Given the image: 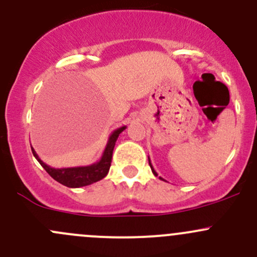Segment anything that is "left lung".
Segmentation results:
<instances>
[{"label":"left lung","instance_id":"obj_1","mask_svg":"<svg viewBox=\"0 0 257 257\" xmlns=\"http://www.w3.org/2000/svg\"><path fill=\"white\" fill-rule=\"evenodd\" d=\"M148 160H149V165H150V168H152V172H153V174H154L155 177H158L157 172H155V170H154V168H153V165H152V163H150V159H149V158H148ZM159 179H160V180H164V179H163L162 177H159ZM164 181H165V180H164Z\"/></svg>","mask_w":257,"mask_h":257}]
</instances>
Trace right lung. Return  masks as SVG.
Wrapping results in <instances>:
<instances>
[{"instance_id":"1","label":"right lung","mask_w":257,"mask_h":257,"mask_svg":"<svg viewBox=\"0 0 257 257\" xmlns=\"http://www.w3.org/2000/svg\"><path fill=\"white\" fill-rule=\"evenodd\" d=\"M126 126H120V128L115 129L112 134L109 136L108 143L105 145V149L103 152L102 157L94 164L87 165V167H74V168H61V169H56L49 165L43 163L42 160L38 158L37 153L32 148V153L35 155L36 159L38 160L43 169L51 175L56 181L61 183L62 185L68 186V188H80V186L90 185L93 183L102 180L103 178L107 177L108 172H109L110 163H112L113 157V149L115 145L116 139H118L119 134L125 129Z\"/></svg>"}]
</instances>
